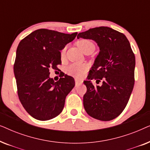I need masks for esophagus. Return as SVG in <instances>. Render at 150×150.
Masks as SVG:
<instances>
[{
  "label": "esophagus",
  "instance_id": "1",
  "mask_svg": "<svg viewBox=\"0 0 150 150\" xmlns=\"http://www.w3.org/2000/svg\"><path fill=\"white\" fill-rule=\"evenodd\" d=\"M83 81L81 79H75V83H76V85H81V84L83 83Z\"/></svg>",
  "mask_w": 150,
  "mask_h": 150
}]
</instances>
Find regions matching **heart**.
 <instances>
[{
    "mask_svg": "<svg viewBox=\"0 0 150 150\" xmlns=\"http://www.w3.org/2000/svg\"><path fill=\"white\" fill-rule=\"evenodd\" d=\"M76 45L83 52H85L86 50H89V49H94L95 50V45L91 41L89 40H81L78 41ZM65 52V48H63L61 51V57H64ZM86 69H87V65H86L72 63L66 67V72L67 74L73 76L81 77L84 74Z\"/></svg>",
    "mask_w": 150,
    "mask_h": 150,
    "instance_id": "heart-1",
    "label": "heart"
}]
</instances>
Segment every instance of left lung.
<instances>
[{
  "label": "left lung",
  "mask_w": 150,
  "mask_h": 150,
  "mask_svg": "<svg viewBox=\"0 0 150 150\" xmlns=\"http://www.w3.org/2000/svg\"><path fill=\"white\" fill-rule=\"evenodd\" d=\"M94 40L100 52L88 79L83 83L87 92L84 108L89 116L100 121H110L123 112L134 85L135 57L124 34L107 26L90 28L80 33L77 38ZM100 86H94L91 79Z\"/></svg>",
  "instance_id": "left-lung-1"
}]
</instances>
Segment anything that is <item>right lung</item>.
<instances>
[{
    "mask_svg": "<svg viewBox=\"0 0 150 150\" xmlns=\"http://www.w3.org/2000/svg\"><path fill=\"white\" fill-rule=\"evenodd\" d=\"M77 34L41 28L18 45L13 66L18 95L24 109L36 120L46 121L58 116L74 87L71 76L63 74L54 82L49 75L50 69H57L61 64L60 50Z\"/></svg>",
    "mask_w": 150,
    "mask_h": 150,
    "instance_id": "1",
    "label": "right lung"
}]
</instances>
